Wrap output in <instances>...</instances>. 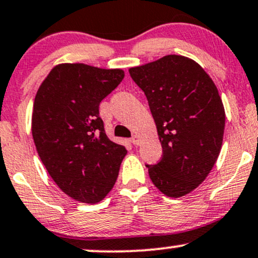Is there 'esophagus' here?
<instances>
[{
  "label": "esophagus",
  "mask_w": 258,
  "mask_h": 258,
  "mask_svg": "<svg viewBox=\"0 0 258 258\" xmlns=\"http://www.w3.org/2000/svg\"><path fill=\"white\" fill-rule=\"evenodd\" d=\"M131 143L133 145H138L139 143H141V139H139L138 136H133V137L131 138Z\"/></svg>",
  "instance_id": "34e87169"
}]
</instances>
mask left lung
<instances>
[{"instance_id": "8db88e82", "label": "left lung", "mask_w": 258, "mask_h": 258, "mask_svg": "<svg viewBox=\"0 0 258 258\" xmlns=\"http://www.w3.org/2000/svg\"><path fill=\"white\" fill-rule=\"evenodd\" d=\"M147 96L162 159L148 167L151 181L168 197H181L204 181L218 160L225 109L215 84L197 62L180 55L130 68Z\"/></svg>"}]
</instances>
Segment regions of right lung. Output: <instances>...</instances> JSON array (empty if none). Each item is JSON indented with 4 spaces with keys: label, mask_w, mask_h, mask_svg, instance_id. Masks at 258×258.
I'll use <instances>...</instances> for the list:
<instances>
[{
    "label": "right lung",
    "mask_w": 258,
    "mask_h": 258,
    "mask_svg": "<svg viewBox=\"0 0 258 258\" xmlns=\"http://www.w3.org/2000/svg\"><path fill=\"white\" fill-rule=\"evenodd\" d=\"M122 70L84 63L54 67L33 102L37 153L64 194L83 203L102 201L113 188L127 154L107 137L99 103L122 82Z\"/></svg>",
    "instance_id": "right-lung-1"
}]
</instances>
